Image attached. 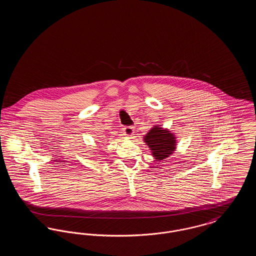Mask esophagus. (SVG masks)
Wrapping results in <instances>:
<instances>
[{"label": "esophagus", "mask_w": 256, "mask_h": 256, "mask_svg": "<svg viewBox=\"0 0 256 256\" xmlns=\"http://www.w3.org/2000/svg\"><path fill=\"white\" fill-rule=\"evenodd\" d=\"M122 130L126 137H132L134 135V128L132 126H126L122 128Z\"/></svg>", "instance_id": "obj_1"}]
</instances>
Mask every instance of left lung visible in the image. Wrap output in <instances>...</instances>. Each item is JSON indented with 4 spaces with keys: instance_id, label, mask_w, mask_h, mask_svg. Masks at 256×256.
I'll return each instance as SVG.
<instances>
[{
    "instance_id": "obj_1",
    "label": "left lung",
    "mask_w": 256,
    "mask_h": 256,
    "mask_svg": "<svg viewBox=\"0 0 256 256\" xmlns=\"http://www.w3.org/2000/svg\"><path fill=\"white\" fill-rule=\"evenodd\" d=\"M146 145L152 150V154L156 160L169 158L176 150V136L169 130H164L159 126H154L144 136Z\"/></svg>"
}]
</instances>
